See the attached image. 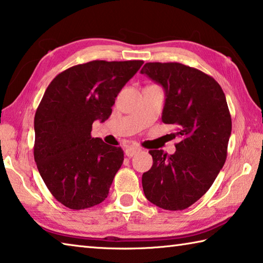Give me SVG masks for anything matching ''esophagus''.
<instances>
[{
    "instance_id": "esophagus-1",
    "label": "esophagus",
    "mask_w": 263,
    "mask_h": 263,
    "mask_svg": "<svg viewBox=\"0 0 263 263\" xmlns=\"http://www.w3.org/2000/svg\"><path fill=\"white\" fill-rule=\"evenodd\" d=\"M139 152H140L139 147H136V146H128V147L125 149V155L131 158V157H133V155H136Z\"/></svg>"
}]
</instances>
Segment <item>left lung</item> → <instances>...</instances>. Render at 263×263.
Here are the masks:
<instances>
[{"label":"left lung","instance_id":"8db88e82","mask_svg":"<svg viewBox=\"0 0 263 263\" xmlns=\"http://www.w3.org/2000/svg\"><path fill=\"white\" fill-rule=\"evenodd\" d=\"M166 94L162 122L177 126L172 155L151 149L142 174L146 198L164 210L193 205L210 189L228 157L232 119L221 87L210 75L179 62H147L140 70Z\"/></svg>","mask_w":263,"mask_h":263}]
</instances>
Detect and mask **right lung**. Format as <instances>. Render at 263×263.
<instances>
[{
	"mask_svg": "<svg viewBox=\"0 0 263 263\" xmlns=\"http://www.w3.org/2000/svg\"><path fill=\"white\" fill-rule=\"evenodd\" d=\"M142 64L89 61L48 84L34 116L33 155L47 189L65 206L82 210L108 197L124 152L92 138V123L110 117L118 92Z\"/></svg>",
	"mask_w": 263,
	"mask_h": 263,
	"instance_id": "1",
	"label": "right lung"
}]
</instances>
